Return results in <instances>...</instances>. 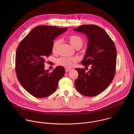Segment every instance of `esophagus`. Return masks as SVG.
<instances>
[{
  "label": "esophagus",
  "instance_id": "34e87169",
  "mask_svg": "<svg viewBox=\"0 0 134 134\" xmlns=\"http://www.w3.org/2000/svg\"><path fill=\"white\" fill-rule=\"evenodd\" d=\"M70 70V69H68V68H65V71L67 72L68 71H69Z\"/></svg>",
  "mask_w": 134,
  "mask_h": 134
}]
</instances>
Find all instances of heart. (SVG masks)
I'll return each mask as SVG.
<instances>
[{"mask_svg": "<svg viewBox=\"0 0 134 134\" xmlns=\"http://www.w3.org/2000/svg\"><path fill=\"white\" fill-rule=\"evenodd\" d=\"M68 40L70 44L76 49H79L82 47L84 43V41L83 38L78 35H70L68 36ZM62 42L61 40L57 39L52 44V49L53 52H57ZM76 62L75 58H69V57H60L56 60L57 64L58 65L62 66L66 68H69L71 67Z\"/></svg>", "mask_w": 134, "mask_h": 134, "instance_id": "1", "label": "heart"}]
</instances>
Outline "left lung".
<instances>
[{
  "mask_svg": "<svg viewBox=\"0 0 134 134\" xmlns=\"http://www.w3.org/2000/svg\"><path fill=\"white\" fill-rule=\"evenodd\" d=\"M74 30L87 36V48L82 64L86 68L91 67L87 72L84 68L75 69L79 73L75 87L85 96H97L109 86L115 75V45L105 30L97 25H83Z\"/></svg>",
  "mask_w": 134,
  "mask_h": 134,
  "instance_id": "left-lung-1",
  "label": "left lung"
}]
</instances>
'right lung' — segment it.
I'll return each mask as SVG.
<instances>
[{
	"label": "right lung",
	"instance_id": "obj_1",
	"mask_svg": "<svg viewBox=\"0 0 134 134\" xmlns=\"http://www.w3.org/2000/svg\"><path fill=\"white\" fill-rule=\"evenodd\" d=\"M67 28L39 25L18 44L15 56L17 77L23 87L33 97L43 98L54 93L65 73L62 66L51 72L44 70L46 57L51 54L53 40Z\"/></svg>",
	"mask_w": 134,
	"mask_h": 134
}]
</instances>
